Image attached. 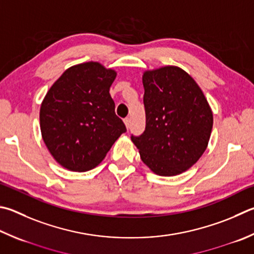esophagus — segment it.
<instances>
[{
    "instance_id": "1",
    "label": "esophagus",
    "mask_w": 254,
    "mask_h": 254,
    "mask_svg": "<svg viewBox=\"0 0 254 254\" xmlns=\"http://www.w3.org/2000/svg\"><path fill=\"white\" fill-rule=\"evenodd\" d=\"M124 123H126V127L128 128L131 126V119L130 118H126L124 119Z\"/></svg>"
}]
</instances>
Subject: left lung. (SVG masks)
<instances>
[{
  "label": "left lung",
  "instance_id": "8db88e82",
  "mask_svg": "<svg viewBox=\"0 0 254 254\" xmlns=\"http://www.w3.org/2000/svg\"><path fill=\"white\" fill-rule=\"evenodd\" d=\"M145 130L131 135L141 160L154 173L173 177L190 169L205 151L213 114L203 92L186 71L164 66L146 71Z\"/></svg>",
  "mask_w": 254,
  "mask_h": 254
}]
</instances>
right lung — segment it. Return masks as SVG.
Returning a JSON list of instances; mask_svg holds the SVG:
<instances>
[{
  "instance_id": "right-lung-1",
  "label": "right lung",
  "mask_w": 254,
  "mask_h": 254,
  "mask_svg": "<svg viewBox=\"0 0 254 254\" xmlns=\"http://www.w3.org/2000/svg\"><path fill=\"white\" fill-rule=\"evenodd\" d=\"M115 76L117 72L98 62L77 64L67 68L45 95L40 110L42 137L65 169H93L127 132L109 92Z\"/></svg>"
}]
</instances>
